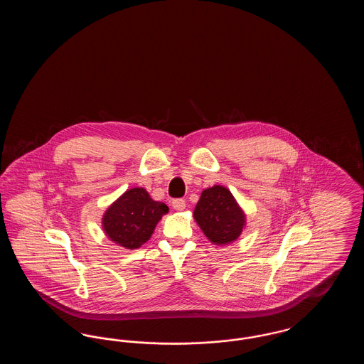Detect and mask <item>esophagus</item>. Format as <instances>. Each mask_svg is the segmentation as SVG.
<instances>
[{
  "label": "esophagus",
  "mask_w": 364,
  "mask_h": 364,
  "mask_svg": "<svg viewBox=\"0 0 364 364\" xmlns=\"http://www.w3.org/2000/svg\"><path fill=\"white\" fill-rule=\"evenodd\" d=\"M172 206L177 211H183L186 208V200L184 199H174L172 202Z\"/></svg>",
  "instance_id": "1"
}]
</instances>
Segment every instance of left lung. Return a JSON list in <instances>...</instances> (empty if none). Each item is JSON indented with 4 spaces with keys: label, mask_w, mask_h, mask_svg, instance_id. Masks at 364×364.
<instances>
[{
    "label": "left lung",
    "mask_w": 364,
    "mask_h": 364,
    "mask_svg": "<svg viewBox=\"0 0 364 364\" xmlns=\"http://www.w3.org/2000/svg\"><path fill=\"white\" fill-rule=\"evenodd\" d=\"M193 220L215 245L236 242L247 224L244 210L224 186L202 191L193 210Z\"/></svg>",
    "instance_id": "obj_1"
}]
</instances>
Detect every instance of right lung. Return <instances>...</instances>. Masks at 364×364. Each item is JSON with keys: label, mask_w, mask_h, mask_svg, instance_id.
I'll return each mask as SVG.
<instances>
[{"label": "right lung", "mask_w": 364, "mask_h": 364, "mask_svg": "<svg viewBox=\"0 0 364 364\" xmlns=\"http://www.w3.org/2000/svg\"><path fill=\"white\" fill-rule=\"evenodd\" d=\"M168 211L165 203L153 200L147 191L135 187L125 191L106 208L102 229L110 242L136 250L151 237L156 224Z\"/></svg>", "instance_id": "add662e5"}]
</instances>
